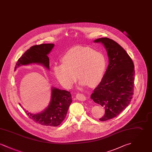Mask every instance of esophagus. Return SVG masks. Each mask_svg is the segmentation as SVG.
<instances>
[{"mask_svg": "<svg viewBox=\"0 0 152 152\" xmlns=\"http://www.w3.org/2000/svg\"><path fill=\"white\" fill-rule=\"evenodd\" d=\"M76 97L80 101H84L86 100V97L82 94H77L76 96Z\"/></svg>", "mask_w": 152, "mask_h": 152, "instance_id": "obj_1", "label": "esophagus"}]
</instances>
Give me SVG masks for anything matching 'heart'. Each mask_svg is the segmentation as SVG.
<instances>
[{
  "label": "heart",
  "instance_id": "1",
  "mask_svg": "<svg viewBox=\"0 0 152 152\" xmlns=\"http://www.w3.org/2000/svg\"><path fill=\"white\" fill-rule=\"evenodd\" d=\"M63 64L55 65L53 73L59 83L66 88L72 86L77 78L80 84L89 87L97 85L102 79L107 62L101 52L89 47H76L65 53L61 58Z\"/></svg>",
  "mask_w": 152,
  "mask_h": 152
}]
</instances>
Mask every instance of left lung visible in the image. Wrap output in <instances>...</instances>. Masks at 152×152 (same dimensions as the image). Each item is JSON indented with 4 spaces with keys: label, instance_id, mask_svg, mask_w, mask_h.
<instances>
[{
    "label": "left lung",
    "instance_id": "8db88e82",
    "mask_svg": "<svg viewBox=\"0 0 152 152\" xmlns=\"http://www.w3.org/2000/svg\"><path fill=\"white\" fill-rule=\"evenodd\" d=\"M101 43L106 49L109 64L100 83L91 98L105 108L100 118L107 121L118 116L130 104L133 95L134 66L127 52L114 40L102 37L94 40Z\"/></svg>",
    "mask_w": 152,
    "mask_h": 152
}]
</instances>
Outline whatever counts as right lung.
<instances>
[{
  "mask_svg": "<svg viewBox=\"0 0 152 152\" xmlns=\"http://www.w3.org/2000/svg\"><path fill=\"white\" fill-rule=\"evenodd\" d=\"M54 45V44H42L31 47L18 59L15 71L20 66L31 64L43 65L49 70L50 61L48 55ZM51 97L48 106L40 113L33 114L23 108L29 118L35 122L45 126H57L65 119L72 102V96L68 91L52 87Z\"/></svg>",
  "mask_w": 152,
  "mask_h": 152,
  "instance_id": "add662e5",
  "label": "right lung"
}]
</instances>
